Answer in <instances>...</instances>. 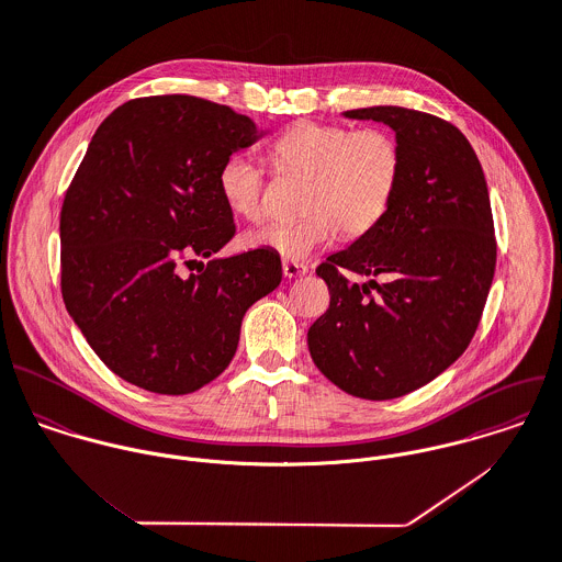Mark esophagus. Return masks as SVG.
<instances>
[{
    "mask_svg": "<svg viewBox=\"0 0 562 562\" xmlns=\"http://www.w3.org/2000/svg\"><path fill=\"white\" fill-rule=\"evenodd\" d=\"M310 270H307V266H303V263H296V261H283V274L288 277V279H299V277H305Z\"/></svg>",
    "mask_w": 562,
    "mask_h": 562,
    "instance_id": "esophagus-1",
    "label": "esophagus"
}]
</instances>
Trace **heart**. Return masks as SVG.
I'll use <instances>...</instances> for the list:
<instances>
[{"instance_id":"1","label":"heart","mask_w":562,"mask_h":562,"mask_svg":"<svg viewBox=\"0 0 562 562\" xmlns=\"http://www.w3.org/2000/svg\"><path fill=\"white\" fill-rule=\"evenodd\" d=\"M272 157L281 172L307 177L301 195L305 215L270 222L246 235V244L303 261L338 233L353 239L385 215L401 179V146L379 126L351 131L342 124L299 122L277 137ZM228 209L246 220L266 213V177L248 155H231L217 177Z\"/></svg>"}]
</instances>
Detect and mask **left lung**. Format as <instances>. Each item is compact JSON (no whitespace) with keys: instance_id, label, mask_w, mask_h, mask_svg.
I'll use <instances>...</instances> for the list:
<instances>
[{"instance_id":"1","label":"left lung","mask_w":562,"mask_h":562,"mask_svg":"<svg viewBox=\"0 0 562 562\" xmlns=\"http://www.w3.org/2000/svg\"><path fill=\"white\" fill-rule=\"evenodd\" d=\"M345 115L396 133L401 179L379 224L316 268L331 303L307 345L340 390L385 401L429 383L464 353L493 283L497 241L482 166L453 124L403 106ZM345 271L391 281L358 286Z\"/></svg>"}]
</instances>
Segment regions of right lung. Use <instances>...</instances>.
<instances>
[{"mask_svg":"<svg viewBox=\"0 0 562 562\" xmlns=\"http://www.w3.org/2000/svg\"><path fill=\"white\" fill-rule=\"evenodd\" d=\"M259 137L250 117L183 93L128 100L95 131L60 209V292L128 383L189 394L213 381L246 310L281 283L268 248L200 261L235 235L220 168Z\"/></svg>","mask_w":562,"mask_h":562,"instance_id":"add662e5","label":"right lung"}]
</instances>
